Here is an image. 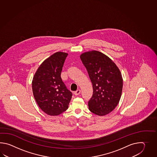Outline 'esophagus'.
Listing matches in <instances>:
<instances>
[{"instance_id": "obj_1", "label": "esophagus", "mask_w": 157, "mask_h": 157, "mask_svg": "<svg viewBox=\"0 0 157 157\" xmlns=\"http://www.w3.org/2000/svg\"><path fill=\"white\" fill-rule=\"evenodd\" d=\"M80 92H81V90H80V89H78V90H76V91L74 92V94H75V95H78V94H80Z\"/></svg>"}]
</instances>
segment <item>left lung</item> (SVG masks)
I'll use <instances>...</instances> for the list:
<instances>
[{
  "label": "left lung",
  "mask_w": 157,
  "mask_h": 157,
  "mask_svg": "<svg viewBox=\"0 0 157 157\" xmlns=\"http://www.w3.org/2000/svg\"><path fill=\"white\" fill-rule=\"evenodd\" d=\"M93 84V97L88 102L89 110L103 116L110 113L120 100L123 79L120 71L110 58L99 51L80 56Z\"/></svg>",
  "instance_id": "left-lung-1"
}]
</instances>
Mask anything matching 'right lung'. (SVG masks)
Instances as JSON below:
<instances>
[{"instance_id":"add662e5","label":"right lung","mask_w":157,"mask_h":157,"mask_svg":"<svg viewBox=\"0 0 157 157\" xmlns=\"http://www.w3.org/2000/svg\"><path fill=\"white\" fill-rule=\"evenodd\" d=\"M68 54L56 52L40 64L33 76V97L40 109L49 116H58L68 109L72 94L60 74Z\"/></svg>"}]
</instances>
